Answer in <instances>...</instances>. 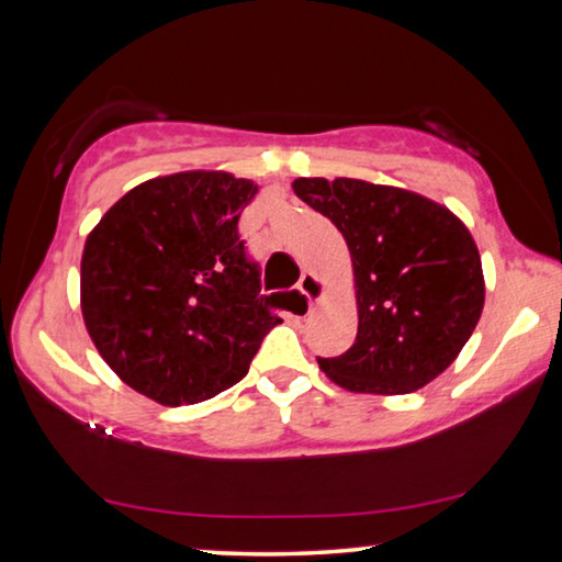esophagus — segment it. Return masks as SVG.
Masks as SVG:
<instances>
[{"label": "esophagus", "instance_id": "34e87169", "mask_svg": "<svg viewBox=\"0 0 562 562\" xmlns=\"http://www.w3.org/2000/svg\"><path fill=\"white\" fill-rule=\"evenodd\" d=\"M300 292L304 294V300H307L310 307H315L319 300H325L327 284H325V280L317 278L315 272H304L300 278Z\"/></svg>", "mask_w": 562, "mask_h": 562}]
</instances>
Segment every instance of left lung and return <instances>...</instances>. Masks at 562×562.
Masks as SVG:
<instances>
[{
	"label": "left lung",
	"mask_w": 562,
	"mask_h": 562,
	"mask_svg": "<svg viewBox=\"0 0 562 562\" xmlns=\"http://www.w3.org/2000/svg\"><path fill=\"white\" fill-rule=\"evenodd\" d=\"M294 195L329 217L355 272L357 339L319 359L355 394H412L453 364L479 325L486 282L473 237L449 207L357 178H297Z\"/></svg>",
	"instance_id": "1"
}]
</instances>
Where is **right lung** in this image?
Returning <instances> with one entry per match:
<instances>
[{
	"mask_svg": "<svg viewBox=\"0 0 562 562\" xmlns=\"http://www.w3.org/2000/svg\"><path fill=\"white\" fill-rule=\"evenodd\" d=\"M258 193L225 170H186L128 190L87 237L81 315L123 384L164 406L240 382L280 325L260 297L237 221Z\"/></svg>",
	"mask_w": 562,
	"mask_h": 562,
	"instance_id": "add662e5",
	"label": "right lung"
}]
</instances>
